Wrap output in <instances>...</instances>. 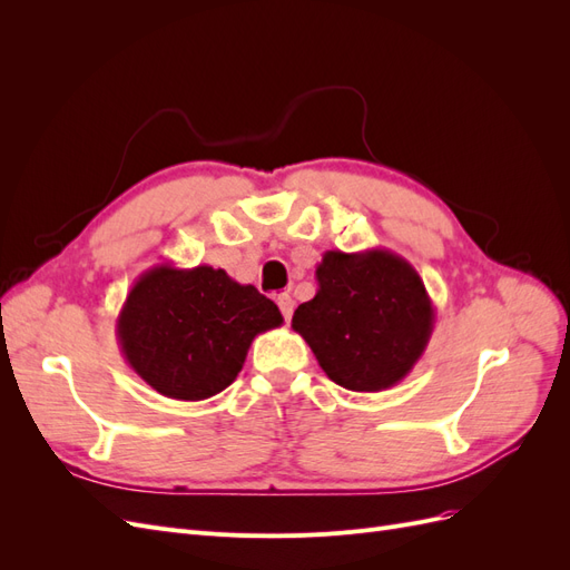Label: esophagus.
Segmentation results:
<instances>
[{
  "instance_id": "1",
  "label": "esophagus",
  "mask_w": 570,
  "mask_h": 570,
  "mask_svg": "<svg viewBox=\"0 0 570 570\" xmlns=\"http://www.w3.org/2000/svg\"><path fill=\"white\" fill-rule=\"evenodd\" d=\"M275 302H278V306H281V312H283L285 321H289V318H292V312H295V299L289 297V292H281V295L275 297Z\"/></svg>"
}]
</instances>
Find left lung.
Instances as JSON below:
<instances>
[{
  "instance_id": "1",
  "label": "left lung",
  "mask_w": 570,
  "mask_h": 570,
  "mask_svg": "<svg viewBox=\"0 0 570 570\" xmlns=\"http://www.w3.org/2000/svg\"><path fill=\"white\" fill-rule=\"evenodd\" d=\"M318 292L292 327L333 383L352 392L390 390L416 366L433 335L435 306L419 271L390 249L325 252Z\"/></svg>"
}]
</instances>
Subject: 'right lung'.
Returning a JSON list of instances; mask_svg holds the SVG:
<instances>
[{"label":"right lung","mask_w":570,"mask_h":570,"mask_svg":"<svg viewBox=\"0 0 570 570\" xmlns=\"http://www.w3.org/2000/svg\"><path fill=\"white\" fill-rule=\"evenodd\" d=\"M283 316L223 268L159 264L135 281L116 318L126 364L168 400L202 402L243 371L252 340Z\"/></svg>","instance_id":"right-lung-1"}]
</instances>
